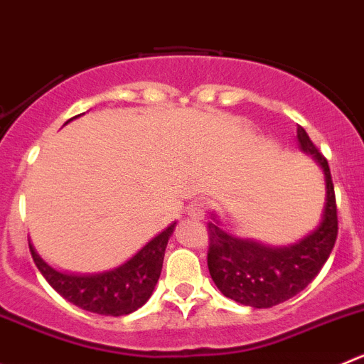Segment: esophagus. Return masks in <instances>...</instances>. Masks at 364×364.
<instances>
[{
  "label": "esophagus",
  "mask_w": 364,
  "mask_h": 364,
  "mask_svg": "<svg viewBox=\"0 0 364 364\" xmlns=\"http://www.w3.org/2000/svg\"><path fill=\"white\" fill-rule=\"evenodd\" d=\"M206 200L196 199L188 208H186V215H188L190 218H193V220H203V218L206 217Z\"/></svg>",
  "instance_id": "obj_1"
}]
</instances>
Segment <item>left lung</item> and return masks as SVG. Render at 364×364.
I'll list each match as a JSON object with an SVG mask.
<instances>
[{"label": "left lung", "mask_w": 364, "mask_h": 364, "mask_svg": "<svg viewBox=\"0 0 364 364\" xmlns=\"http://www.w3.org/2000/svg\"><path fill=\"white\" fill-rule=\"evenodd\" d=\"M301 149L311 154L326 176V204L315 231L288 247H270L228 235L213 215L208 222V268L213 283L228 299L250 308H272L304 290L322 270L338 236V210L329 164L302 126Z\"/></svg>", "instance_id": "left-lung-1"}]
</instances>
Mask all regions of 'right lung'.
I'll use <instances>...</instances> for the list:
<instances>
[{
	"label": "right lung",
	"mask_w": 364,
	"mask_h": 364,
	"mask_svg": "<svg viewBox=\"0 0 364 364\" xmlns=\"http://www.w3.org/2000/svg\"><path fill=\"white\" fill-rule=\"evenodd\" d=\"M174 228L176 222H172L121 267L92 276H74L55 270L38 256L30 240L28 245L42 276L65 301L97 315L122 316L142 308L153 295Z\"/></svg>",
	"instance_id": "right-lung-1"
}]
</instances>
